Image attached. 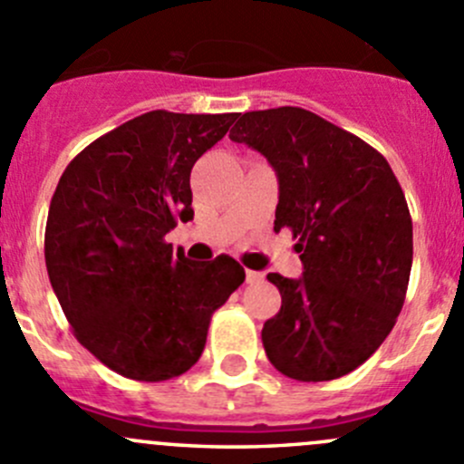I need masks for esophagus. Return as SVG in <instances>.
<instances>
[{"mask_svg":"<svg viewBox=\"0 0 464 464\" xmlns=\"http://www.w3.org/2000/svg\"><path fill=\"white\" fill-rule=\"evenodd\" d=\"M262 278H265V274H262V271H251V269H246V283H249V285L262 283Z\"/></svg>","mask_w":464,"mask_h":464,"instance_id":"obj_1","label":"esophagus"}]
</instances>
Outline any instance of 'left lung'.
I'll return each mask as SVG.
<instances>
[{
    "mask_svg": "<svg viewBox=\"0 0 464 464\" xmlns=\"http://www.w3.org/2000/svg\"><path fill=\"white\" fill-rule=\"evenodd\" d=\"M231 141L265 154L278 177L274 231L292 228L298 280L269 274L280 312L262 327L276 371L330 382L362 366L401 312L413 222L386 159L301 107L246 111Z\"/></svg>",
    "mask_w": 464,
    "mask_h": 464,
    "instance_id": "obj_1",
    "label": "left lung"
}]
</instances>
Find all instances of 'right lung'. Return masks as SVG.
Listing matches in <instances>:
<instances>
[{
	"instance_id": "add662e5",
	"label": "right lung",
	"mask_w": 464,
	"mask_h": 464,
	"mask_svg": "<svg viewBox=\"0 0 464 464\" xmlns=\"http://www.w3.org/2000/svg\"><path fill=\"white\" fill-rule=\"evenodd\" d=\"M236 119L148 111L89 143L60 177L44 231L51 287L81 345L119 375H184L213 312L245 283L231 256L190 262L166 242L177 219H193L195 161Z\"/></svg>"
}]
</instances>
